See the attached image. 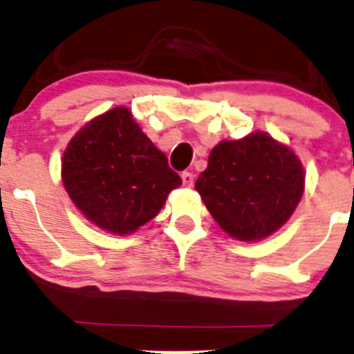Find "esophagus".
<instances>
[{
	"mask_svg": "<svg viewBox=\"0 0 354 354\" xmlns=\"http://www.w3.org/2000/svg\"><path fill=\"white\" fill-rule=\"evenodd\" d=\"M181 180H183L185 187L190 188L192 185H194L195 176H194V173H190V171H183V173H181Z\"/></svg>",
	"mask_w": 354,
	"mask_h": 354,
	"instance_id": "esophagus-1",
	"label": "esophagus"
}]
</instances>
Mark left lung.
<instances>
[{"mask_svg":"<svg viewBox=\"0 0 354 354\" xmlns=\"http://www.w3.org/2000/svg\"><path fill=\"white\" fill-rule=\"evenodd\" d=\"M221 230L240 241H259L291 217L305 190L295 152L263 131L223 140L210 151L195 183Z\"/></svg>","mask_w":354,"mask_h":354,"instance_id":"1","label":"left lung"}]
</instances>
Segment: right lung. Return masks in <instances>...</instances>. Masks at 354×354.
Returning a JSON list of instances; mask_svg holds the SVG:
<instances>
[{"label": "right lung", "instance_id": "right-lung-1", "mask_svg": "<svg viewBox=\"0 0 354 354\" xmlns=\"http://www.w3.org/2000/svg\"><path fill=\"white\" fill-rule=\"evenodd\" d=\"M62 178L91 223L121 236L154 219L169 192L181 185L127 108L106 111L71 138Z\"/></svg>", "mask_w": 354, "mask_h": 354}]
</instances>
